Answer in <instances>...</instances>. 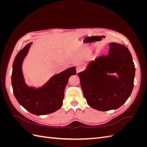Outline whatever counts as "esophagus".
<instances>
[{"label":"esophagus","instance_id":"esophagus-1","mask_svg":"<svg viewBox=\"0 0 147 147\" xmlns=\"http://www.w3.org/2000/svg\"><path fill=\"white\" fill-rule=\"evenodd\" d=\"M83 70V66L81 65H78L77 66V73H79L80 72H81Z\"/></svg>","mask_w":147,"mask_h":147}]
</instances>
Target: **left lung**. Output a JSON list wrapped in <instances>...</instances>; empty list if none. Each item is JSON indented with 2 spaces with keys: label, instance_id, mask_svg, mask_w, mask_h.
I'll list each match as a JSON object with an SVG mask.
<instances>
[{
  "label": "left lung",
  "instance_id": "obj_1",
  "mask_svg": "<svg viewBox=\"0 0 147 147\" xmlns=\"http://www.w3.org/2000/svg\"><path fill=\"white\" fill-rule=\"evenodd\" d=\"M109 45L107 55L90 61L86 69L78 74L88 104L99 111L119 108L134 88L136 69L130 51L115 42Z\"/></svg>",
  "mask_w": 147,
  "mask_h": 147
}]
</instances>
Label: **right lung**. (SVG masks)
Returning a JSON list of instances; mask_svg holds the SVG:
<instances>
[{"instance_id": "right-lung-1", "label": "right lung", "mask_w": 147, "mask_h": 147, "mask_svg": "<svg viewBox=\"0 0 147 147\" xmlns=\"http://www.w3.org/2000/svg\"><path fill=\"white\" fill-rule=\"evenodd\" d=\"M32 45V42L26 45L13 61L11 75L13 93L19 104L30 113L35 115L50 114L63 105L65 88L69 77L76 74V68L74 66L54 75L42 86H29L26 83L22 65Z\"/></svg>"}]
</instances>
